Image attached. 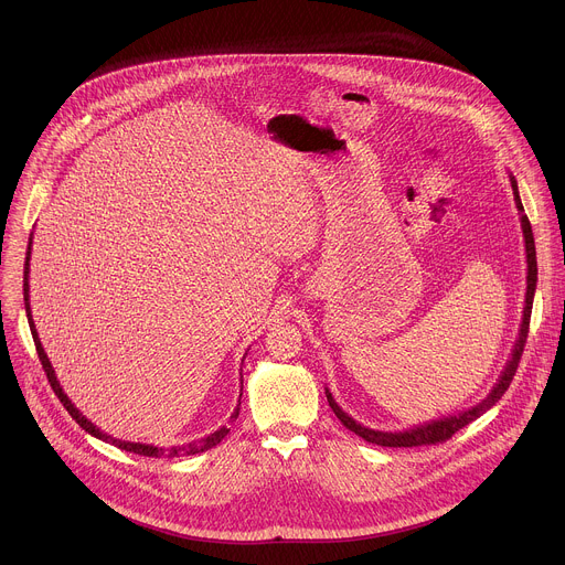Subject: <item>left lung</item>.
<instances>
[{
	"label": "left lung",
	"instance_id": "8db88e82",
	"mask_svg": "<svg viewBox=\"0 0 565 565\" xmlns=\"http://www.w3.org/2000/svg\"><path fill=\"white\" fill-rule=\"evenodd\" d=\"M510 183H512V192H514V203L521 216V230H523V238H525V259H527V290H525V306H523V319H521V329H519V338L514 342L512 355L501 373V377L497 380V384L492 386V391L488 393V397H482L476 407L460 412L456 416H443L438 420H429L423 425H414L409 429L402 431H377V429H369L364 425H360L358 420H353L349 414L342 412V407L335 402L333 393L327 388V399L333 409V414L340 418V423L358 434L360 438H364L366 443L380 445V447H418V445H436V443H445L449 440L456 431H460L462 427H467L469 423H473L476 418H480L486 412H490L497 402L503 397V393L508 391L510 382L514 380V373L519 369L521 355H523V347L527 340V329H530V315H532V301H534V290H536V248H534V234H532V225L525 216L521 196H519V185L516 179L510 174Z\"/></svg>",
	"mask_w": 565,
	"mask_h": 565
}]
</instances>
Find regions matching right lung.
Returning a JSON list of instances; mask_svg holds the SVG:
<instances>
[{
    "mask_svg": "<svg viewBox=\"0 0 565 565\" xmlns=\"http://www.w3.org/2000/svg\"><path fill=\"white\" fill-rule=\"evenodd\" d=\"M31 244H33V232H31V238H29L26 264H24V306H26L29 327H31V333H33V342H35L40 362H42V366H44V371H46V377H49V382H51L55 395L60 397V402L64 405V409L71 414V418H73L79 427H83L87 434L96 436L98 440H105V443H109V445H114V447H118V449H125V451H131V454H138V456H149V458H160V456H168V458H174V456H192V454H201V451H207V449L216 447V445L230 434L227 427H221V429H216L214 434H210V436H205V438H199V440H192V443H188V445H179V447H156V445H145V443H131V440L114 438V436L100 431L92 420H87L83 414H79V409L73 405V402L68 399V395L64 393V388H62L60 382H57V375H55V371H53V366H51V362H49V355L44 353V347H42V342H40V335H38V329H35V321H33V315H31V301H29V273H31V264H29V262H31ZM238 399H241V397H238ZM238 405H241V402H238ZM238 405H236L234 414L230 416V423H234V420L238 418Z\"/></svg>",
    "mask_w": 565,
    "mask_h": 565,
    "instance_id": "add662e5",
    "label": "right lung"
}]
</instances>
